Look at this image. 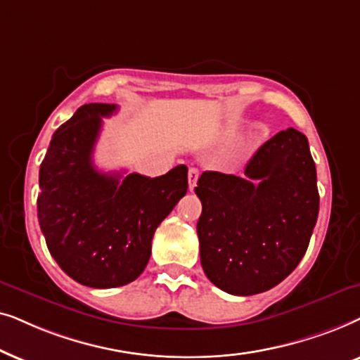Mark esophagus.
<instances>
[{
	"label": "esophagus",
	"mask_w": 360,
	"mask_h": 360,
	"mask_svg": "<svg viewBox=\"0 0 360 360\" xmlns=\"http://www.w3.org/2000/svg\"><path fill=\"white\" fill-rule=\"evenodd\" d=\"M199 169L198 167H191L189 172H188V179H189V189L194 191L195 184H198V179H199Z\"/></svg>",
	"instance_id": "obj_1"
}]
</instances>
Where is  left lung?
Returning <instances> with one entry per match:
<instances>
[{
    "label": "left lung",
    "instance_id": "obj_1",
    "mask_svg": "<svg viewBox=\"0 0 360 360\" xmlns=\"http://www.w3.org/2000/svg\"><path fill=\"white\" fill-rule=\"evenodd\" d=\"M194 191L202 202L200 263L217 288L263 293L298 266L319 212L316 165L303 133H276L243 177L204 171Z\"/></svg>",
    "mask_w": 360,
    "mask_h": 360
}]
</instances>
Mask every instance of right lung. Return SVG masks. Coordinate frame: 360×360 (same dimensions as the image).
<instances>
[{
  "instance_id": "right-lung-1",
  "label": "right lung",
  "mask_w": 360,
  "mask_h": 360,
  "mask_svg": "<svg viewBox=\"0 0 360 360\" xmlns=\"http://www.w3.org/2000/svg\"><path fill=\"white\" fill-rule=\"evenodd\" d=\"M113 112L117 105L80 107L52 135L39 169L37 219L47 248L72 280L90 288L136 280L158 225L188 193L184 165L160 177H123L94 166L102 117Z\"/></svg>"
}]
</instances>
